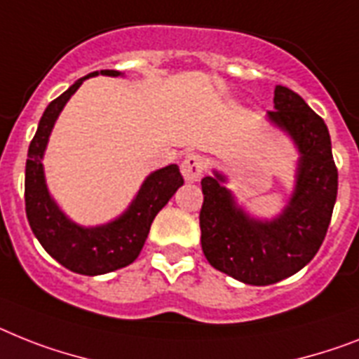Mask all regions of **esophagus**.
I'll return each instance as SVG.
<instances>
[{
  "label": "esophagus",
  "instance_id": "obj_1",
  "mask_svg": "<svg viewBox=\"0 0 359 359\" xmlns=\"http://www.w3.org/2000/svg\"><path fill=\"white\" fill-rule=\"evenodd\" d=\"M203 170H205V159L198 154H189L182 161V174L189 183L198 182L203 176Z\"/></svg>",
  "mask_w": 359,
  "mask_h": 359
}]
</instances>
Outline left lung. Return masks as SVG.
I'll use <instances>...</instances> for the list:
<instances>
[{
	"label": "left lung",
	"instance_id": "obj_1",
	"mask_svg": "<svg viewBox=\"0 0 359 359\" xmlns=\"http://www.w3.org/2000/svg\"><path fill=\"white\" fill-rule=\"evenodd\" d=\"M268 121L299 152L295 185L279 215L266 220L238 205L218 170L201 180V250L209 264L240 283L268 286L303 269L321 248L337 196V168L325 121L295 91L275 86Z\"/></svg>",
	"mask_w": 359,
	"mask_h": 359
}]
</instances>
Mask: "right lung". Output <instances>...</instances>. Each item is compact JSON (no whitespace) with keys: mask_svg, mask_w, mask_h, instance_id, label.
<instances>
[{"mask_svg":"<svg viewBox=\"0 0 359 359\" xmlns=\"http://www.w3.org/2000/svg\"><path fill=\"white\" fill-rule=\"evenodd\" d=\"M121 76L115 69L93 71L82 76L56 97L41 115L38 130L29 144L25 165L27 220L41 248L64 268L80 275H104L132 264L143 250L154 218L183 185L177 165H168L148 174L128 209L102 226L86 227L73 222L49 194L43 172V154L58 115L82 82L90 76Z\"/></svg>","mask_w":359,"mask_h":359,"instance_id":"right-lung-1","label":"right lung"}]
</instances>
